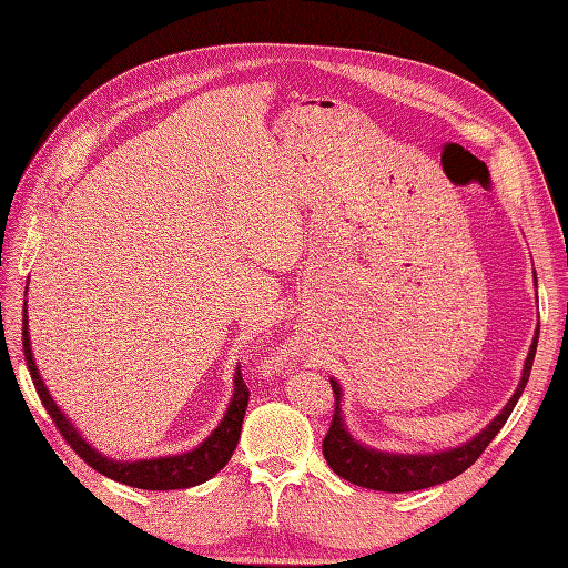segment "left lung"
<instances>
[{
  "mask_svg": "<svg viewBox=\"0 0 568 568\" xmlns=\"http://www.w3.org/2000/svg\"><path fill=\"white\" fill-rule=\"evenodd\" d=\"M538 334H540V324L536 329V336H532L528 357L524 363L521 372V382L514 390L509 403L503 407L500 415H497L484 432L476 434L471 440H467L459 448H450L443 453H428V455H395V453H382L367 448V445L357 443L351 432L346 428V422H343L341 415V386L336 379H332L334 388V417L329 424V432L324 436L322 443V453L334 474L341 478L351 480L355 486H363L369 490H384V493H409V490H422V488H432L438 484H445V480H453L462 471H467L471 464L484 455V450L490 445V440L497 436V432L505 426L509 419L514 405L521 398V393L526 388V382L530 376L532 367V357H536L538 348Z\"/></svg>",
  "mask_w": 568,
  "mask_h": 568,
  "instance_id": "1",
  "label": "left lung"
}]
</instances>
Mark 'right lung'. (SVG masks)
I'll use <instances>...</instances> for the list:
<instances>
[{
    "instance_id": "1",
    "label": "right lung",
    "mask_w": 568,
    "mask_h": 568,
    "mask_svg": "<svg viewBox=\"0 0 568 568\" xmlns=\"http://www.w3.org/2000/svg\"><path fill=\"white\" fill-rule=\"evenodd\" d=\"M23 353H26V365L30 369L32 384H36L40 400H42L44 409L49 412V417L54 419L65 443L71 445V448L84 462H88L92 469L118 480V484H125L132 488H144V490H178V488L199 486V484H203V480L213 478L222 467H225L236 448L239 436H242V424H244L246 405H248V388L242 379V369L236 367L234 393H232V400L227 405L225 417H222V422L215 426V432L205 438L199 448L182 453V455L156 457V459H136V462L111 459L106 455H101L99 450H94L92 445L80 436V432L71 424V419H68L59 409V405L51 400V395L38 372L36 359H32L26 303H23Z\"/></svg>"
}]
</instances>
